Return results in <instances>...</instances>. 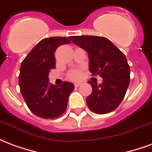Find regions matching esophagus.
Returning a JSON list of instances; mask_svg holds the SVG:
<instances>
[{
	"mask_svg": "<svg viewBox=\"0 0 152 152\" xmlns=\"http://www.w3.org/2000/svg\"><path fill=\"white\" fill-rule=\"evenodd\" d=\"M80 85H81V84H80V83H78V82H76V83H75V84H74V86H75V87H76V88L79 87Z\"/></svg>",
	"mask_w": 152,
	"mask_h": 152,
	"instance_id": "esophagus-1",
	"label": "esophagus"
}]
</instances>
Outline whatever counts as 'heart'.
<instances>
[{
  "label": "heart",
  "instance_id": "b5f03b06",
  "mask_svg": "<svg viewBox=\"0 0 152 152\" xmlns=\"http://www.w3.org/2000/svg\"><path fill=\"white\" fill-rule=\"evenodd\" d=\"M82 76V73H81V71H80V70H74L72 72H71L69 73V78L71 80H79L80 77Z\"/></svg>",
  "mask_w": 152,
  "mask_h": 152
}]
</instances>
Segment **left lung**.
Here are the masks:
<instances>
[{"label":"left lung","instance_id":"1","mask_svg":"<svg viewBox=\"0 0 152 152\" xmlns=\"http://www.w3.org/2000/svg\"><path fill=\"white\" fill-rule=\"evenodd\" d=\"M69 39L89 53V69L93 76L102 77L99 85L89 81L93 89L86 99L89 108L97 114L114 111L124 99L130 81L125 55L106 37L74 36Z\"/></svg>","mask_w":152,"mask_h":152}]
</instances>
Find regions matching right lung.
Listing matches in <instances>:
<instances>
[{
	"mask_svg": "<svg viewBox=\"0 0 152 152\" xmlns=\"http://www.w3.org/2000/svg\"><path fill=\"white\" fill-rule=\"evenodd\" d=\"M69 43L66 37L45 38L22 62L18 76L20 91L30 111L40 118L54 119L63 114L74 89L72 83L63 81L56 86L48 79L50 70L55 68V50Z\"/></svg>",
	"mask_w": 152,
	"mask_h": 152,
	"instance_id": "right-lung-1",
	"label": "right lung"
}]
</instances>
